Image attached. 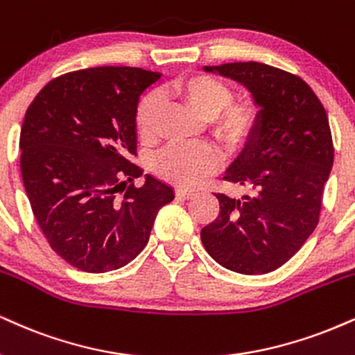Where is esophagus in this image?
<instances>
[{"mask_svg":"<svg viewBox=\"0 0 355 355\" xmlns=\"http://www.w3.org/2000/svg\"><path fill=\"white\" fill-rule=\"evenodd\" d=\"M175 195H177V198H182V200H187V198H191V196L195 195L193 190H189V189H177L175 190Z\"/></svg>","mask_w":355,"mask_h":355,"instance_id":"34e87169","label":"esophagus"}]
</instances>
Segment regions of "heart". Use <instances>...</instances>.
<instances>
[{
  "label": "heart",
  "instance_id": "heart-1",
  "mask_svg": "<svg viewBox=\"0 0 355 355\" xmlns=\"http://www.w3.org/2000/svg\"><path fill=\"white\" fill-rule=\"evenodd\" d=\"M164 96L177 97L187 107L207 119L213 139L226 152H234L248 142L258 125V107L250 99H232L228 84L210 74L191 72L180 76L162 91ZM162 109L160 97L148 94L135 110V130L140 140L150 142L155 137L157 119ZM218 165V155L208 145L166 147L155 157L152 170L157 177L182 187L202 182Z\"/></svg>",
  "mask_w": 355,
  "mask_h": 355
}]
</instances>
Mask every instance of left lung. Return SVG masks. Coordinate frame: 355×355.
Returning <instances> with one entry per match:
<instances>
[{
    "mask_svg": "<svg viewBox=\"0 0 355 355\" xmlns=\"http://www.w3.org/2000/svg\"><path fill=\"white\" fill-rule=\"evenodd\" d=\"M203 69L241 83L261 109L256 130L225 175L250 193H215L220 213L203 226L202 243L226 270L271 272L301 250L319 223L334 162L326 109L301 78L268 64Z\"/></svg>",
    "mask_w": 355,
    "mask_h": 355,
    "instance_id": "8db88e82",
    "label": "left lung"
}]
</instances>
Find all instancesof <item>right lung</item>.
I'll use <instances>...</instances> for the list:
<instances>
[{
	"instance_id": "right-lung-1",
	"label": "right lung",
	"mask_w": 355,
	"mask_h": 355,
	"mask_svg": "<svg viewBox=\"0 0 355 355\" xmlns=\"http://www.w3.org/2000/svg\"><path fill=\"white\" fill-rule=\"evenodd\" d=\"M160 72L127 66L72 71L44 85L21 127V175L49 246L85 272L125 266L147 245L172 187L145 175L135 110ZM130 181V184H127Z\"/></svg>"
}]
</instances>
